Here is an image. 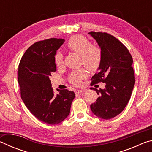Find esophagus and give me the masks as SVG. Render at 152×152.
I'll return each instance as SVG.
<instances>
[{
  "mask_svg": "<svg viewBox=\"0 0 152 152\" xmlns=\"http://www.w3.org/2000/svg\"><path fill=\"white\" fill-rule=\"evenodd\" d=\"M85 92V90H76L75 91V93L76 94H80V93H83V92Z\"/></svg>",
  "mask_w": 152,
  "mask_h": 152,
  "instance_id": "34e87169",
  "label": "esophagus"
}]
</instances>
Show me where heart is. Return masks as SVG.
<instances>
[{
    "label": "heart",
    "instance_id": "heart-1",
    "mask_svg": "<svg viewBox=\"0 0 152 152\" xmlns=\"http://www.w3.org/2000/svg\"><path fill=\"white\" fill-rule=\"evenodd\" d=\"M67 48L70 51L80 55V63L89 71H96L102 61V51L99 46L91 44L88 39L82 35H74L69 39ZM55 64L60 67L64 64V58L60 52L56 53ZM87 76L84 69L75 70L69 74L68 80L74 85L79 86Z\"/></svg>",
    "mask_w": 152,
    "mask_h": 152
}]
</instances>
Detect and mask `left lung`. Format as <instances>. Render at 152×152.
Listing matches in <instances>:
<instances>
[{
  "instance_id": "1",
  "label": "left lung",
  "mask_w": 152,
  "mask_h": 152,
  "mask_svg": "<svg viewBox=\"0 0 152 152\" xmlns=\"http://www.w3.org/2000/svg\"><path fill=\"white\" fill-rule=\"evenodd\" d=\"M102 51L99 72L92 76L91 85L102 82L104 89L91 88L99 97L91 104L92 112L98 117L109 119L124 110L132 96L135 84L133 58L127 48L114 36L107 33H89Z\"/></svg>"
}]
</instances>
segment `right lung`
<instances>
[{
  "mask_svg": "<svg viewBox=\"0 0 152 152\" xmlns=\"http://www.w3.org/2000/svg\"><path fill=\"white\" fill-rule=\"evenodd\" d=\"M64 39L50 38L35 42L27 49L18 68L20 97L29 111L41 121L50 125L61 123L68 116L73 91L58 90L54 94L50 79L56 71L54 56Z\"/></svg>",
  "mask_w": 152,
  "mask_h": 152,
  "instance_id": "1",
  "label": "right lung"
}]
</instances>
